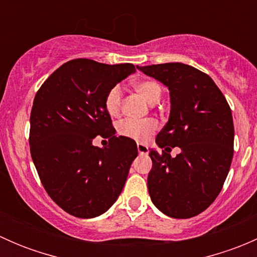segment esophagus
Here are the masks:
<instances>
[{
	"label": "esophagus",
	"mask_w": 257,
	"mask_h": 257,
	"mask_svg": "<svg viewBox=\"0 0 257 257\" xmlns=\"http://www.w3.org/2000/svg\"><path fill=\"white\" fill-rule=\"evenodd\" d=\"M137 148H138V153L141 155H147L148 154V147L145 144L138 143V144H137Z\"/></svg>",
	"instance_id": "34e87169"
}]
</instances>
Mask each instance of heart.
Wrapping results in <instances>:
<instances>
[{
  "instance_id": "heart-1",
  "label": "heart",
  "mask_w": 257,
  "mask_h": 257,
  "mask_svg": "<svg viewBox=\"0 0 257 257\" xmlns=\"http://www.w3.org/2000/svg\"><path fill=\"white\" fill-rule=\"evenodd\" d=\"M134 89L150 103H155L162 97L163 88L157 80L142 79L133 84ZM123 105V92L119 85H114L108 90L104 99V107L107 113L112 116L119 115ZM158 123L154 119H145V120H136V119H124L116 126L119 136L124 138L132 139L134 142L144 143L157 131Z\"/></svg>"
}]
</instances>
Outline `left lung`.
I'll return each mask as SVG.
<instances>
[{
  "mask_svg": "<svg viewBox=\"0 0 257 257\" xmlns=\"http://www.w3.org/2000/svg\"><path fill=\"white\" fill-rule=\"evenodd\" d=\"M169 88L170 115L149 150L148 190L165 215L189 219L214 203L234 155V123L226 98L206 73L184 63L137 67ZM182 149L175 158L172 147Z\"/></svg>",
  "mask_w": 257,
  "mask_h": 257,
  "instance_id": "8db88e82",
  "label": "left lung"
}]
</instances>
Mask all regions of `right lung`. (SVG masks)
<instances>
[{
  "instance_id": "add662e5",
  "label": "right lung",
  "mask_w": 257,
  "mask_h": 257,
  "mask_svg": "<svg viewBox=\"0 0 257 257\" xmlns=\"http://www.w3.org/2000/svg\"><path fill=\"white\" fill-rule=\"evenodd\" d=\"M134 72L131 63L72 59L36 93L30 118L31 157L52 200L73 216L90 219L107 211L138 155L136 142L115 136L104 107L108 90ZM98 135L108 139L107 147L92 145Z\"/></svg>"
}]
</instances>
